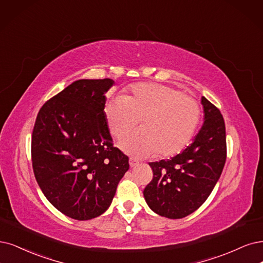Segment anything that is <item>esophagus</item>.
<instances>
[{
  "mask_svg": "<svg viewBox=\"0 0 263 263\" xmlns=\"http://www.w3.org/2000/svg\"><path fill=\"white\" fill-rule=\"evenodd\" d=\"M129 163H130V167H135V166H138L139 164V161L137 160V159H134V158H130V160H129Z\"/></svg>",
  "mask_w": 263,
  "mask_h": 263,
  "instance_id": "obj_1",
  "label": "esophagus"
}]
</instances>
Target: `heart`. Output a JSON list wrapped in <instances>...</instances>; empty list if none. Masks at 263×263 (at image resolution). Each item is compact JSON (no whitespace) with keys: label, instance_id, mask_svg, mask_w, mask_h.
<instances>
[{"label":"heart","instance_id":"heart-1","mask_svg":"<svg viewBox=\"0 0 263 263\" xmlns=\"http://www.w3.org/2000/svg\"><path fill=\"white\" fill-rule=\"evenodd\" d=\"M105 117L116 138L131 132L142 119V131L121 140L120 146L134 156L171 157L191 142L200 120V106L193 97L157 83H139L124 96L109 100Z\"/></svg>","mask_w":263,"mask_h":263}]
</instances>
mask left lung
Segmentation results:
<instances>
[{
	"mask_svg": "<svg viewBox=\"0 0 263 263\" xmlns=\"http://www.w3.org/2000/svg\"><path fill=\"white\" fill-rule=\"evenodd\" d=\"M205 121L193 143L170 159L149 162L153 180L144 189L149 208L181 219L197 210L217 184L227 160L226 123L219 108L201 97Z\"/></svg>",
	"mask_w": 263,
	"mask_h": 263,
	"instance_id": "1",
	"label": "left lung"
}]
</instances>
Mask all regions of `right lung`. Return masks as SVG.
<instances>
[{"label": "right lung", "instance_id": "add662e5", "mask_svg": "<svg viewBox=\"0 0 263 263\" xmlns=\"http://www.w3.org/2000/svg\"><path fill=\"white\" fill-rule=\"evenodd\" d=\"M111 79H82L44 103L31 137L35 180L65 216L90 220L110 206L129 170V157L114 146L105 117Z\"/></svg>", "mask_w": 263, "mask_h": 263}]
</instances>
